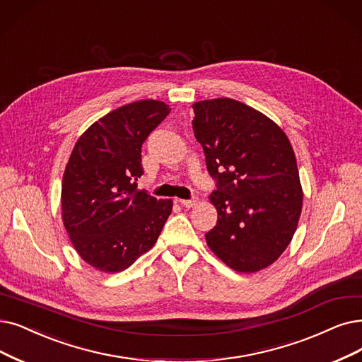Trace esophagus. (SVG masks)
I'll use <instances>...</instances> for the list:
<instances>
[{
    "mask_svg": "<svg viewBox=\"0 0 362 362\" xmlns=\"http://www.w3.org/2000/svg\"><path fill=\"white\" fill-rule=\"evenodd\" d=\"M180 204L185 208H193L197 205V197H193V199H182L180 200Z\"/></svg>",
    "mask_w": 362,
    "mask_h": 362,
    "instance_id": "34e87169",
    "label": "esophagus"
}]
</instances>
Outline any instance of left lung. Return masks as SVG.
<instances>
[{
  "label": "left lung",
  "instance_id": "8db88e82",
  "mask_svg": "<svg viewBox=\"0 0 362 362\" xmlns=\"http://www.w3.org/2000/svg\"><path fill=\"white\" fill-rule=\"evenodd\" d=\"M193 132L205 153L218 212L208 247L236 272L270 266L290 245L303 192L297 160L282 129L230 98L193 104Z\"/></svg>",
  "mask_w": 362,
  "mask_h": 362
}]
</instances>
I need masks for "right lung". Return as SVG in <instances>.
<instances>
[{"instance_id":"add662e5","label":"right lung","mask_w":362,"mask_h":362,"mask_svg":"<svg viewBox=\"0 0 362 362\" xmlns=\"http://www.w3.org/2000/svg\"><path fill=\"white\" fill-rule=\"evenodd\" d=\"M144 99L112 110L77 141L62 180V220L72 245L90 266L115 273L153 248L172 200L138 190L142 144L169 114Z\"/></svg>"}]
</instances>
